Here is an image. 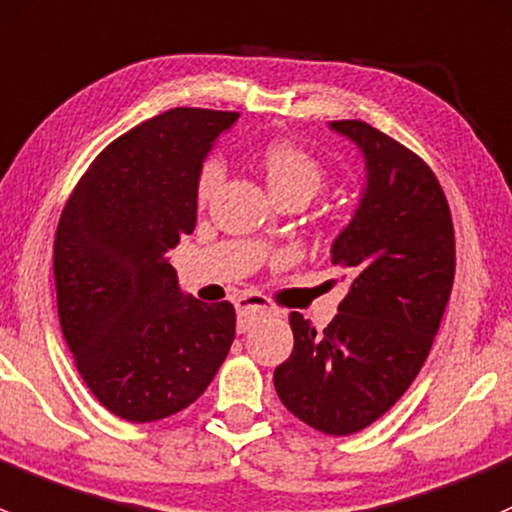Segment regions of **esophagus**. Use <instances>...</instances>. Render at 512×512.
<instances>
[{"label":"esophagus","instance_id":"obj_1","mask_svg":"<svg viewBox=\"0 0 512 512\" xmlns=\"http://www.w3.org/2000/svg\"><path fill=\"white\" fill-rule=\"evenodd\" d=\"M268 310H271V305H268V300L261 298V295H256V293L241 295L239 303H236V315H239L241 333L251 328V323L256 320V315L268 313Z\"/></svg>","mask_w":512,"mask_h":512}]
</instances>
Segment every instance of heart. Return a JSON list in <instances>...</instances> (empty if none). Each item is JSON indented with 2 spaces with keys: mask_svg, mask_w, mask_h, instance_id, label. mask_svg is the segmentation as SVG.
Returning <instances> with one entry per match:
<instances>
[{
  "mask_svg": "<svg viewBox=\"0 0 512 512\" xmlns=\"http://www.w3.org/2000/svg\"><path fill=\"white\" fill-rule=\"evenodd\" d=\"M261 167L263 175H266L268 189L278 199L291 197V194H310L313 197L320 189V184H323V167H320V162L308 150L295 145V142L278 140L263 147ZM224 177V160L219 155L207 157L197 175V202H209L214 192L221 187Z\"/></svg>",
  "mask_w": 512,
  "mask_h": 512,
  "instance_id": "obj_1",
  "label": "heart"
}]
</instances>
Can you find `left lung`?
I'll return each mask as SVG.
<instances>
[{
  "label": "left lung",
  "mask_w": 512,
  "mask_h": 512,
  "mask_svg": "<svg viewBox=\"0 0 512 512\" xmlns=\"http://www.w3.org/2000/svg\"><path fill=\"white\" fill-rule=\"evenodd\" d=\"M330 130L365 160L360 204L330 246L347 295L325 330L291 313L293 352L273 384L300 421L347 436L392 409L419 374L449 303L456 246L444 189L421 157L362 120Z\"/></svg>",
  "instance_id": "obj_1"
}]
</instances>
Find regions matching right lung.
<instances>
[{"label":"right lung","mask_w":512,"mask_h":512,"mask_svg":"<svg viewBox=\"0 0 512 512\" xmlns=\"http://www.w3.org/2000/svg\"><path fill=\"white\" fill-rule=\"evenodd\" d=\"M239 113L172 108L110 142L68 197L54 241L59 320L108 412L145 424L209 387L236 333L234 305L179 288L167 251L197 224V175Z\"/></svg>","instance_id":"right-lung-1"}]
</instances>
